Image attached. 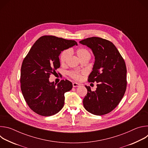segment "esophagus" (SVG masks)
Masks as SVG:
<instances>
[{"mask_svg": "<svg viewBox=\"0 0 148 148\" xmlns=\"http://www.w3.org/2000/svg\"><path fill=\"white\" fill-rule=\"evenodd\" d=\"M79 86V83H77V82H73V87H78Z\"/></svg>", "mask_w": 148, "mask_h": 148, "instance_id": "obj_1", "label": "esophagus"}]
</instances>
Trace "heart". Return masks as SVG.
<instances>
[{"instance_id": "heart-1", "label": "heart", "mask_w": 148, "mask_h": 148, "mask_svg": "<svg viewBox=\"0 0 148 148\" xmlns=\"http://www.w3.org/2000/svg\"><path fill=\"white\" fill-rule=\"evenodd\" d=\"M70 52L69 50L63 51L60 56V61L61 64H64L67 61L68 58L70 56ZM76 54L78 58L82 60L84 58L91 57V54L90 51L85 48H79L76 50ZM70 76L76 80H79L82 78V75L85 74V72L83 71H71L69 73Z\"/></svg>"}]
</instances>
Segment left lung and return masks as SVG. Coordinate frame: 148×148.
I'll return each instance as SVG.
<instances>
[{
    "label": "left lung",
    "instance_id": "1",
    "mask_svg": "<svg viewBox=\"0 0 148 148\" xmlns=\"http://www.w3.org/2000/svg\"><path fill=\"white\" fill-rule=\"evenodd\" d=\"M79 43L92 51L95 62L88 81L98 83L95 91L86 86L88 92L83 99L84 107L94 115L107 114L116 107L125 94L127 84L125 61L109 40L92 37Z\"/></svg>",
    "mask_w": 148,
    "mask_h": 148
}]
</instances>
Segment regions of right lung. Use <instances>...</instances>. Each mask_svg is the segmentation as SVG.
<instances>
[{
	"label": "right lung",
	"mask_w": 148,
	"mask_h": 148,
	"mask_svg": "<svg viewBox=\"0 0 148 148\" xmlns=\"http://www.w3.org/2000/svg\"><path fill=\"white\" fill-rule=\"evenodd\" d=\"M75 45L77 43L74 40L41 36L24 58L21 67V90L29 107L36 114L51 116L64 106V94L72 89L71 82L61 80L57 84L50 82L49 78L60 67L61 52Z\"/></svg>",
	"instance_id": "1"
}]
</instances>
